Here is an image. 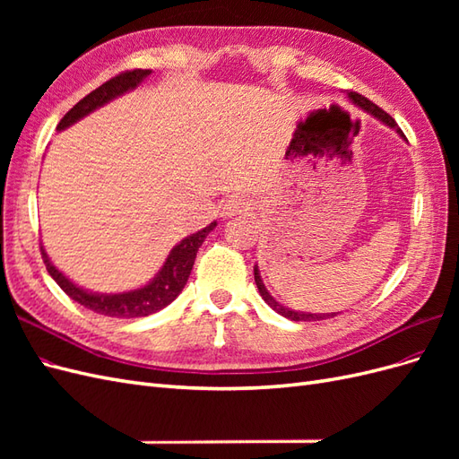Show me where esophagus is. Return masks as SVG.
Segmentation results:
<instances>
[{
	"label": "esophagus",
	"instance_id": "obj_1",
	"mask_svg": "<svg viewBox=\"0 0 459 459\" xmlns=\"http://www.w3.org/2000/svg\"><path fill=\"white\" fill-rule=\"evenodd\" d=\"M248 208H251V204H248L247 199H243V197H230V199L224 201V204H221V216H226V218L238 216V214L247 212Z\"/></svg>",
	"mask_w": 459,
	"mask_h": 459
}]
</instances>
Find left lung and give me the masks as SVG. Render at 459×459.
Here are the masks:
<instances>
[{
	"instance_id": "1",
	"label": "left lung",
	"mask_w": 459,
	"mask_h": 459,
	"mask_svg": "<svg viewBox=\"0 0 459 459\" xmlns=\"http://www.w3.org/2000/svg\"><path fill=\"white\" fill-rule=\"evenodd\" d=\"M349 100H351L354 105H358L359 108H364L366 113L373 115L375 118L381 120L383 124H386L388 128L396 130V134H398L400 137H404V140H406V135L402 134V130L398 128V124L394 122V118H393L391 115H388V113H385V110H383V108H379V107L375 105V103H371V101L368 100V97L359 95V93H356V91H349ZM255 281H256V287H258V290H260V297L268 302V307H270L272 310H275L277 314H281L283 317H287V319H293V322H319V319L335 317V316L339 314V312H331V314H308V312H297V310H290V308L283 307V304L277 302V300L268 293V289L264 287V283H262V277H260V272H258V266H255Z\"/></svg>"
}]
</instances>
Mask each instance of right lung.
Masks as SVG:
<instances>
[{
  "label": "right lung",
  "mask_w": 459,
  "mask_h": 459,
  "mask_svg": "<svg viewBox=\"0 0 459 459\" xmlns=\"http://www.w3.org/2000/svg\"><path fill=\"white\" fill-rule=\"evenodd\" d=\"M149 74L151 71L135 68V71H126L115 78L107 80L103 86L88 93L84 100L78 101L71 110H68V113L61 118L57 130L73 126V124L78 122L80 118L93 113L95 108L113 101L115 97L126 93L130 90H135ZM214 228H216V221H212V224H208L201 231L191 233L189 238L179 241L170 251L166 262L162 264L159 273L152 277L147 285L128 290V293H117V295L91 293V290L74 285L66 275H63L57 268H55L44 247H41V258H44L46 268L53 280L57 281V285L68 297L76 300L78 304H82V307L108 317H143L162 310L164 307H169V304L182 293V289L186 287L187 277L193 270V262H195L199 247L206 239V235Z\"/></svg>",
  "instance_id": "1"
}]
</instances>
